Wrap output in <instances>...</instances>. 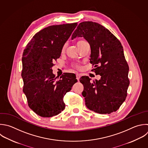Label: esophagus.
I'll return each instance as SVG.
<instances>
[{
    "instance_id": "1",
    "label": "esophagus",
    "mask_w": 148,
    "mask_h": 148,
    "mask_svg": "<svg viewBox=\"0 0 148 148\" xmlns=\"http://www.w3.org/2000/svg\"><path fill=\"white\" fill-rule=\"evenodd\" d=\"M80 77V74H76V79L77 80L79 81V79Z\"/></svg>"
}]
</instances>
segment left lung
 I'll return each instance as SVG.
<instances>
[{
    "label": "left lung",
    "instance_id": "obj_1",
    "mask_svg": "<svg viewBox=\"0 0 148 148\" xmlns=\"http://www.w3.org/2000/svg\"><path fill=\"white\" fill-rule=\"evenodd\" d=\"M76 37H83L90 44L92 71L101 76L92 83L88 76L81 77L86 106L100 114L116 112L125 101L130 84L129 67L120 42L108 29L92 21L80 23L72 39Z\"/></svg>",
    "mask_w": 148,
    "mask_h": 148
}]
</instances>
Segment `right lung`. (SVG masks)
Masks as SVG:
<instances>
[{
	"mask_svg": "<svg viewBox=\"0 0 148 148\" xmlns=\"http://www.w3.org/2000/svg\"><path fill=\"white\" fill-rule=\"evenodd\" d=\"M77 23L51 25L36 33L24 49L21 76L23 92L29 107L43 117L57 115L65 108L63 99L77 82L74 73L60 79L53 73L54 61L58 58L65 42Z\"/></svg>",
	"mask_w": 148,
	"mask_h": 148,
	"instance_id": "obj_1",
	"label": "right lung"
}]
</instances>
